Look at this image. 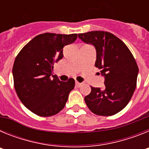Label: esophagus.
<instances>
[{
  "label": "esophagus",
  "instance_id": "obj_1",
  "mask_svg": "<svg viewBox=\"0 0 149 149\" xmlns=\"http://www.w3.org/2000/svg\"><path fill=\"white\" fill-rule=\"evenodd\" d=\"M82 84H81V83H79V82H77V81H76V83H75V85H76V86H77V87H80V86H82Z\"/></svg>",
  "mask_w": 149,
  "mask_h": 149
}]
</instances>
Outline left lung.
<instances>
[{"instance_id": "1", "label": "left lung", "mask_w": 149, "mask_h": 149, "mask_svg": "<svg viewBox=\"0 0 149 149\" xmlns=\"http://www.w3.org/2000/svg\"><path fill=\"white\" fill-rule=\"evenodd\" d=\"M78 37L95 46V65L105 77V89L91 86L85 102L96 115H115L125 107L136 89L139 72L136 60L127 45L111 33L95 30L79 33Z\"/></svg>"}]
</instances>
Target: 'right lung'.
Masks as SVG:
<instances>
[{
	"label": "right lung",
	"instance_id": "right-lung-1",
	"mask_svg": "<svg viewBox=\"0 0 149 149\" xmlns=\"http://www.w3.org/2000/svg\"><path fill=\"white\" fill-rule=\"evenodd\" d=\"M77 33H45L30 40L18 54L13 67L14 87L28 110L39 116L61 111L74 87V80L60 81L53 75L54 63L63 57V47L76 40Z\"/></svg>",
	"mask_w": 149,
	"mask_h": 149
}]
</instances>
